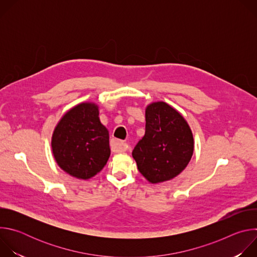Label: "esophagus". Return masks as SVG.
<instances>
[{
	"label": "esophagus",
	"instance_id": "1",
	"mask_svg": "<svg viewBox=\"0 0 257 257\" xmlns=\"http://www.w3.org/2000/svg\"><path fill=\"white\" fill-rule=\"evenodd\" d=\"M111 146H112V151L115 153H122L126 152L128 150V144L122 140L118 139H113L111 141Z\"/></svg>",
	"mask_w": 257,
	"mask_h": 257
}]
</instances>
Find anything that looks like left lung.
Wrapping results in <instances>:
<instances>
[{
	"instance_id": "1",
	"label": "left lung",
	"mask_w": 257,
	"mask_h": 257,
	"mask_svg": "<svg viewBox=\"0 0 257 257\" xmlns=\"http://www.w3.org/2000/svg\"><path fill=\"white\" fill-rule=\"evenodd\" d=\"M145 122V134L132 153L138 171L153 184L172 180L192 158V131L184 117L165 101L146 105Z\"/></svg>"
}]
</instances>
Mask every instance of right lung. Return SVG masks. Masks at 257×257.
<instances>
[{
  "instance_id": "1",
  "label": "right lung",
  "mask_w": 257,
  "mask_h": 257,
  "mask_svg": "<svg viewBox=\"0 0 257 257\" xmlns=\"http://www.w3.org/2000/svg\"><path fill=\"white\" fill-rule=\"evenodd\" d=\"M98 105L81 102L61 118L52 136V151L58 166L77 179L87 180L105 166L109 150L108 131L100 123Z\"/></svg>"
}]
</instances>
